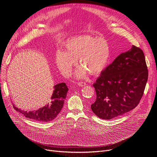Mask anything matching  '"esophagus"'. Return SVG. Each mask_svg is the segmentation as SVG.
<instances>
[{"instance_id":"34e87169","label":"esophagus","mask_w":157,"mask_h":157,"mask_svg":"<svg viewBox=\"0 0 157 157\" xmlns=\"http://www.w3.org/2000/svg\"><path fill=\"white\" fill-rule=\"evenodd\" d=\"M78 84L79 86L82 87V86H86V83L84 82H78Z\"/></svg>"}]
</instances>
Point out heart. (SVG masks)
Segmentation results:
<instances>
[{"label":"heart","mask_w":157,"mask_h":157,"mask_svg":"<svg viewBox=\"0 0 157 157\" xmlns=\"http://www.w3.org/2000/svg\"><path fill=\"white\" fill-rule=\"evenodd\" d=\"M110 55L105 40L88 35H79L65 43L63 52L56 54L55 63L63 75L69 76L78 60L81 66L76 71L75 77L81 79L87 73L91 75L101 73L108 64Z\"/></svg>","instance_id":"1"}]
</instances>
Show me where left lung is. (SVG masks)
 <instances>
[{
    "mask_svg": "<svg viewBox=\"0 0 157 157\" xmlns=\"http://www.w3.org/2000/svg\"><path fill=\"white\" fill-rule=\"evenodd\" d=\"M147 79L144 52L132 45L107 66L93 84L96 100L91 104L93 112L105 120L128 113L139 103Z\"/></svg>",
    "mask_w": 157,
    "mask_h": 157,
    "instance_id": "obj_1",
    "label": "left lung"
}]
</instances>
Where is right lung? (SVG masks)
Masks as SVG:
<instances>
[{"mask_svg": "<svg viewBox=\"0 0 157 157\" xmlns=\"http://www.w3.org/2000/svg\"><path fill=\"white\" fill-rule=\"evenodd\" d=\"M68 91V88L64 82L59 83L54 86L52 96L46 105L33 111L20 110L13 104V108L27 118L40 122H50L55 119L60 113Z\"/></svg>", "mask_w": 157, "mask_h": 157, "instance_id": "right-lung-1", "label": "right lung"}]
</instances>
